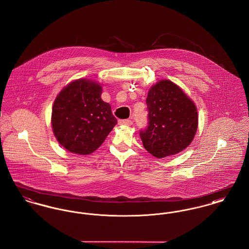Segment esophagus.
Masks as SVG:
<instances>
[{
	"instance_id": "1",
	"label": "esophagus",
	"mask_w": 249,
	"mask_h": 249,
	"mask_svg": "<svg viewBox=\"0 0 249 249\" xmlns=\"http://www.w3.org/2000/svg\"><path fill=\"white\" fill-rule=\"evenodd\" d=\"M118 123L120 125H126V126H131L132 124V119H119Z\"/></svg>"
}]
</instances>
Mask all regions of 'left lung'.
Listing matches in <instances>:
<instances>
[{"mask_svg": "<svg viewBox=\"0 0 249 249\" xmlns=\"http://www.w3.org/2000/svg\"><path fill=\"white\" fill-rule=\"evenodd\" d=\"M143 146L156 158L174 155L190 145L197 130L196 107L174 83L163 80L149 89Z\"/></svg>", "mask_w": 249, "mask_h": 249, "instance_id": "8db88e82", "label": "left lung"}]
</instances>
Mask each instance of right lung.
<instances>
[{
  "label": "right lung",
  "mask_w": 249,
  "mask_h": 249,
  "mask_svg": "<svg viewBox=\"0 0 249 249\" xmlns=\"http://www.w3.org/2000/svg\"><path fill=\"white\" fill-rule=\"evenodd\" d=\"M102 87L88 80H77L55 99L52 126L59 143L81 155L94 152L117 125L110 104L102 98Z\"/></svg>",
  "instance_id": "1"
}]
</instances>
